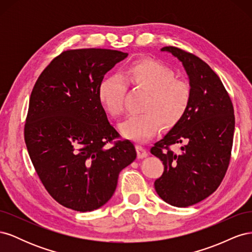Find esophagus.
I'll return each mask as SVG.
<instances>
[{
    "label": "esophagus",
    "mask_w": 252,
    "mask_h": 252,
    "mask_svg": "<svg viewBox=\"0 0 252 252\" xmlns=\"http://www.w3.org/2000/svg\"><path fill=\"white\" fill-rule=\"evenodd\" d=\"M135 149H136V154H138V158H146L147 157L148 152H147L146 148L143 147L142 145H136Z\"/></svg>",
    "instance_id": "1"
}]
</instances>
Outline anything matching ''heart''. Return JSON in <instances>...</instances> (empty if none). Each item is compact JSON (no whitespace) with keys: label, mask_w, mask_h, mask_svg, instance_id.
I'll list each match as a JSON object with an SVG mask.
<instances>
[{"label":"heart","mask_w":252,"mask_h":252,"mask_svg":"<svg viewBox=\"0 0 252 252\" xmlns=\"http://www.w3.org/2000/svg\"><path fill=\"white\" fill-rule=\"evenodd\" d=\"M126 85L147 91L140 114L122 122L120 131L128 139L145 142L162 125L170 128L184 118L191 100V88L175 79L171 68L156 60L140 59L123 68L119 77H106L97 87V98L104 110L117 118L124 111Z\"/></svg>","instance_id":"b5f03b06"}]
</instances>
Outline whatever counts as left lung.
Returning a JSON list of instances; mask_svg holds the SVG:
<instances>
[{
    "label": "left lung",
    "instance_id": "obj_1",
    "mask_svg": "<svg viewBox=\"0 0 252 252\" xmlns=\"http://www.w3.org/2000/svg\"><path fill=\"white\" fill-rule=\"evenodd\" d=\"M184 66L191 88L188 110L150 152L163 162L164 172L155 182L163 201L188 207L213 193L230 162L234 111L222 81L208 64L192 53L166 46ZM181 146L178 153L170 147Z\"/></svg>",
    "mask_w": 252,
    "mask_h": 252
}]
</instances>
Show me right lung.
Here are the masks:
<instances>
[{
  "instance_id": "obj_1",
  "label": "right lung",
  "mask_w": 252,
  "mask_h": 252,
  "mask_svg": "<svg viewBox=\"0 0 252 252\" xmlns=\"http://www.w3.org/2000/svg\"><path fill=\"white\" fill-rule=\"evenodd\" d=\"M127 56L101 48L66 50L34 84L26 147L43 185L64 207L80 212L102 207L114 193L121 170L136 158L129 140L112 142L120 134L97 98L104 75Z\"/></svg>"
}]
</instances>
